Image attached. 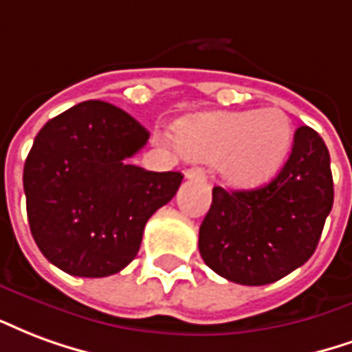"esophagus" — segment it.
Masks as SVG:
<instances>
[{
  "mask_svg": "<svg viewBox=\"0 0 352 352\" xmlns=\"http://www.w3.org/2000/svg\"><path fill=\"white\" fill-rule=\"evenodd\" d=\"M206 176V170L201 168V166H193V168H187L186 170V178L187 179H199Z\"/></svg>",
  "mask_w": 352,
  "mask_h": 352,
  "instance_id": "esophagus-1",
  "label": "esophagus"
}]
</instances>
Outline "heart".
<instances>
[{"mask_svg":"<svg viewBox=\"0 0 352 352\" xmlns=\"http://www.w3.org/2000/svg\"><path fill=\"white\" fill-rule=\"evenodd\" d=\"M176 146L189 159L219 163L236 189H255L281 170L292 148V123L281 109L195 114L176 123Z\"/></svg>","mask_w":352,"mask_h":352,"instance_id":"b5f03b06","label":"heart"}]
</instances>
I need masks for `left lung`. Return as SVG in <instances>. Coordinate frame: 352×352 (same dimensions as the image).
I'll use <instances>...</instances> for the list:
<instances>
[{"label": "left lung", "mask_w": 352, "mask_h": 352, "mask_svg": "<svg viewBox=\"0 0 352 352\" xmlns=\"http://www.w3.org/2000/svg\"><path fill=\"white\" fill-rule=\"evenodd\" d=\"M332 204L328 148L317 131L302 125L270 184L251 191L214 187L199 230L201 257L234 283H274L311 257Z\"/></svg>", "instance_id": "left-lung-1"}]
</instances>
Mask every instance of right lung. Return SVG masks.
Here are the masks:
<instances>
[{
	"instance_id": "1",
	"label": "right lung",
	"mask_w": 352,
	"mask_h": 352,
	"mask_svg": "<svg viewBox=\"0 0 352 352\" xmlns=\"http://www.w3.org/2000/svg\"><path fill=\"white\" fill-rule=\"evenodd\" d=\"M150 133L104 101L45 123L24 165L28 221L41 253L78 278H104L137 257L146 221L173 199L182 173L131 165Z\"/></svg>"
}]
</instances>
